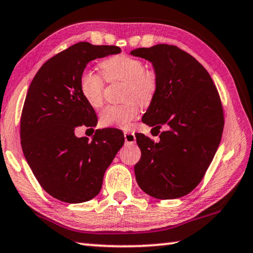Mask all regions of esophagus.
Here are the masks:
<instances>
[{
	"instance_id": "1",
	"label": "esophagus",
	"mask_w": 253,
	"mask_h": 253,
	"mask_svg": "<svg viewBox=\"0 0 253 253\" xmlns=\"http://www.w3.org/2000/svg\"><path fill=\"white\" fill-rule=\"evenodd\" d=\"M124 140H126V144H134L135 143V134L133 132L126 131L124 132Z\"/></svg>"
}]
</instances>
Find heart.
I'll use <instances>...</instances> for the list:
<instances>
[{
	"label": "heart",
	"mask_w": 253,
	"mask_h": 253,
	"mask_svg": "<svg viewBox=\"0 0 253 253\" xmlns=\"http://www.w3.org/2000/svg\"><path fill=\"white\" fill-rule=\"evenodd\" d=\"M101 67L107 81H124L126 103L106 106L101 113V122L107 126L126 127L138 115L140 103L148 105L158 88V77L154 70L146 69L143 61L129 55H118L105 59ZM81 93L93 107L103 104L104 80L99 74L86 69L80 80Z\"/></svg>",
	"instance_id": "1"
}]
</instances>
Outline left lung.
I'll list each match as a JSON object with an SVG mask.
<instances>
[{"instance_id": "left-lung-1", "label": "left lung", "mask_w": 253, "mask_h": 253, "mask_svg": "<svg viewBox=\"0 0 253 253\" xmlns=\"http://www.w3.org/2000/svg\"><path fill=\"white\" fill-rule=\"evenodd\" d=\"M130 53L150 61L158 77L142 122L158 133L167 127L159 142L135 134L141 150L136 183L158 200L183 197L201 183L220 146L224 117L217 89L208 70L176 45L160 43Z\"/></svg>"}]
</instances>
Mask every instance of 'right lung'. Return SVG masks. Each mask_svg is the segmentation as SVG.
I'll list each match as a JSON object with an SVG mask.
<instances>
[{"mask_svg":"<svg viewBox=\"0 0 253 253\" xmlns=\"http://www.w3.org/2000/svg\"><path fill=\"white\" fill-rule=\"evenodd\" d=\"M120 52L117 45L75 43L45 61L29 86L20 130L23 155L41 187L61 202L76 204L96 196L124 143L119 129H97L92 141L75 135L77 126L97 124L81 93L82 73L89 61Z\"/></svg>","mask_w":253,"mask_h":253,"instance_id":"obj_1","label":"right lung"}]
</instances>
